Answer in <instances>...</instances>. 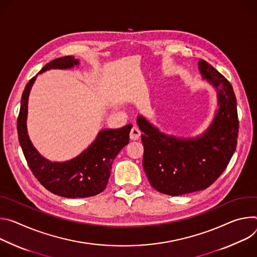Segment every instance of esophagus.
<instances>
[{"mask_svg": "<svg viewBox=\"0 0 257 257\" xmlns=\"http://www.w3.org/2000/svg\"><path fill=\"white\" fill-rule=\"evenodd\" d=\"M140 136H141L140 130L137 126H133L131 132H130V139L133 140V141H136L140 138Z\"/></svg>", "mask_w": 257, "mask_h": 257, "instance_id": "1", "label": "esophagus"}]
</instances>
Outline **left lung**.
<instances>
[{
    "label": "left lung",
    "instance_id": "obj_1",
    "mask_svg": "<svg viewBox=\"0 0 257 257\" xmlns=\"http://www.w3.org/2000/svg\"><path fill=\"white\" fill-rule=\"evenodd\" d=\"M199 69L217 90L219 109L209 128L195 139L160 133L145 118L137 123L144 146L143 167L158 192L179 196L207 189L224 172L237 147L239 119L232 84L211 64L199 60Z\"/></svg>",
    "mask_w": 257,
    "mask_h": 257
}]
</instances>
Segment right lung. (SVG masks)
I'll return each mask as SVG.
<instances>
[{
  "label": "right lung",
  "mask_w": 257,
  "mask_h": 257,
  "mask_svg": "<svg viewBox=\"0 0 257 257\" xmlns=\"http://www.w3.org/2000/svg\"><path fill=\"white\" fill-rule=\"evenodd\" d=\"M78 64L72 56L57 58L47 63L39 73L51 68H70ZM37 75L25 85L17 118V133L26 162L35 178L51 193L65 198H87L105 190L113 160L128 144L132 124L117 130H103L91 146L79 156L63 162H51L34 148L26 131L27 101Z\"/></svg>",
  "instance_id": "1"
}]
</instances>
